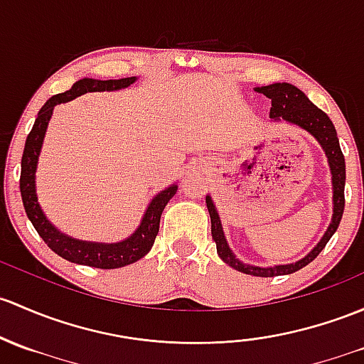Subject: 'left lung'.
<instances>
[{
	"instance_id": "left-lung-1",
	"label": "left lung",
	"mask_w": 364,
	"mask_h": 364,
	"mask_svg": "<svg viewBox=\"0 0 364 364\" xmlns=\"http://www.w3.org/2000/svg\"><path fill=\"white\" fill-rule=\"evenodd\" d=\"M255 90L272 101V108H270L269 114L272 118V122H284V124L294 125V127L311 134L314 139L319 143L321 150L326 155L328 167H330L331 174V190H333V214H331L330 225H328L326 232L321 237L319 242L304 258L296 259L293 263L272 267L251 265V263H244L242 259L237 258L235 252L230 250V246L227 242L223 225H221L220 214H218L214 200L211 198V195H205V205H208L209 216H211L213 240L216 242V251L220 255V258L227 265H230L232 269L239 270L242 274L255 275V277H275V275L293 274L296 270L304 269L305 265H309L324 250L328 240L331 239V235L338 228L343 214V205H346V198H343V188H346V159H343V153L340 150V143L338 137H336L333 122L330 120V117L323 109L312 105L307 95L300 89H296L291 83L282 82L265 87H256Z\"/></svg>"
}]
</instances>
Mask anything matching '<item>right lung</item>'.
<instances>
[{"label":"right lung","mask_w":364,"mask_h":364,"mask_svg":"<svg viewBox=\"0 0 364 364\" xmlns=\"http://www.w3.org/2000/svg\"><path fill=\"white\" fill-rule=\"evenodd\" d=\"M137 80V76L120 80H95V78H82L73 83L70 90L57 94L48 99L43 108L38 112L36 120H34L33 129H31L28 139H26L24 153H22L21 162V195L22 204H24L26 214L36 232L40 233L41 239L45 240L50 250L59 255L60 258L68 259L78 265L95 267V269L109 270L120 269V267L131 265L148 255L151 250L155 237L159 233L160 216H162L164 208L167 202L178 192V185L172 183L166 190L156 193L148 204L141 223L127 239L118 240V242H94V240H82L60 232L55 225L50 223L47 214L41 209L38 202L36 193V169L38 159H40L41 146H43L45 134H47L48 122H50L53 109L60 102H68L76 99L78 95L87 94V92H113L131 87Z\"/></svg>","instance_id":"obj_1"}]
</instances>
